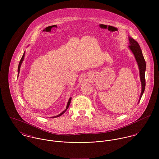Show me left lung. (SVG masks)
Instances as JSON below:
<instances>
[{
    "label": "left lung",
    "mask_w": 159,
    "mask_h": 159,
    "mask_svg": "<svg viewBox=\"0 0 159 159\" xmlns=\"http://www.w3.org/2000/svg\"><path fill=\"white\" fill-rule=\"evenodd\" d=\"M129 43L130 45L129 46L130 50L132 51L133 54H134L136 62L138 65V67L139 69V75H140V80L141 82V86H142V91L140 95V99L144 93V91L145 89L146 86V80H145V71H146V62L144 60V58L143 57L141 49L140 48V46L138 42L135 41L134 39L129 37Z\"/></svg>",
    "instance_id": "left-lung-1"
}]
</instances>
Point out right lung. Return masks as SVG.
Masks as SVG:
<instances>
[{"instance_id": "right-lung-1", "label": "right lung", "mask_w": 159, "mask_h": 159, "mask_svg": "<svg viewBox=\"0 0 159 159\" xmlns=\"http://www.w3.org/2000/svg\"><path fill=\"white\" fill-rule=\"evenodd\" d=\"M24 55H25V51H24V54H23V56H22V57H21V60H20V63H19V66H18V74H19V73H20V67H21V64H22V62H23V60H24ZM71 98H70V99L68 100V103H67V108H66V109L63 111V112H62L61 113L59 114V115H57V116H55V117H59V116H61V115H62L67 110V109L68 108V107H69V105H70V102H71Z\"/></svg>"}]
</instances>
